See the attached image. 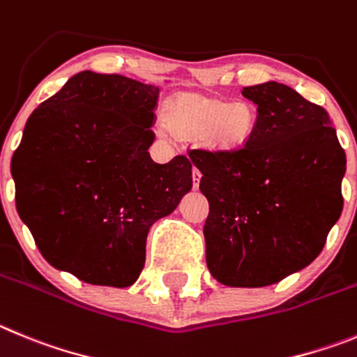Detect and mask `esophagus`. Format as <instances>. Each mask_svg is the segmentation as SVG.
I'll return each mask as SVG.
<instances>
[{
    "mask_svg": "<svg viewBox=\"0 0 357 357\" xmlns=\"http://www.w3.org/2000/svg\"><path fill=\"white\" fill-rule=\"evenodd\" d=\"M192 181H194V188H199V183H201V171L199 169L192 171Z\"/></svg>",
    "mask_w": 357,
    "mask_h": 357,
    "instance_id": "34e87169",
    "label": "esophagus"
}]
</instances>
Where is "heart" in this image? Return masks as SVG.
<instances>
[{"label": "heart", "instance_id": "b5f03b06", "mask_svg": "<svg viewBox=\"0 0 357 357\" xmlns=\"http://www.w3.org/2000/svg\"><path fill=\"white\" fill-rule=\"evenodd\" d=\"M163 126L178 139L201 137L217 153H234L249 140L255 112L243 101L179 94L165 105Z\"/></svg>", "mask_w": 357, "mask_h": 357}]
</instances>
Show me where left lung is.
<instances>
[{
	"instance_id": "1",
	"label": "left lung",
	"mask_w": 357,
	"mask_h": 357,
	"mask_svg": "<svg viewBox=\"0 0 357 357\" xmlns=\"http://www.w3.org/2000/svg\"><path fill=\"white\" fill-rule=\"evenodd\" d=\"M258 107L234 153L194 149L210 202L206 265L226 287H268L303 271L343 210L347 160L322 107L278 82L243 86Z\"/></svg>"
}]
</instances>
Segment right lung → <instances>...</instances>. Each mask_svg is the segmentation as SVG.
Masks as SVG:
<instances>
[{
  "instance_id": "right-lung-1",
  "label": "right lung",
  "mask_w": 357,
  "mask_h": 357,
  "mask_svg": "<svg viewBox=\"0 0 357 357\" xmlns=\"http://www.w3.org/2000/svg\"><path fill=\"white\" fill-rule=\"evenodd\" d=\"M160 89L82 70L35 108L12 156L15 208L59 271L126 288L146 263L149 227L192 188V163H156Z\"/></svg>"
}]
</instances>
